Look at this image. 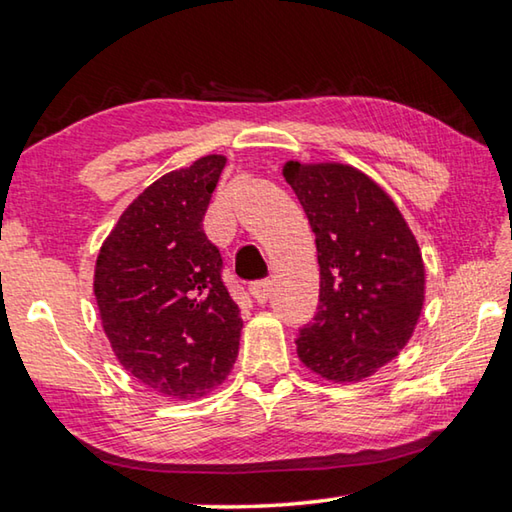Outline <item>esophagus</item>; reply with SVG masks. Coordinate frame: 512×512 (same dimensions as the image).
<instances>
[{
  "label": "esophagus",
  "instance_id": "1",
  "mask_svg": "<svg viewBox=\"0 0 512 512\" xmlns=\"http://www.w3.org/2000/svg\"><path fill=\"white\" fill-rule=\"evenodd\" d=\"M271 291H273L271 280H259L253 284V287H250V293H253V298L259 302V305H264V302L271 298Z\"/></svg>",
  "mask_w": 512,
  "mask_h": 512
}]
</instances>
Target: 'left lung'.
Here are the masks:
<instances>
[{
	"instance_id": "obj_1",
	"label": "left lung",
	"mask_w": 512,
	"mask_h": 512,
	"mask_svg": "<svg viewBox=\"0 0 512 512\" xmlns=\"http://www.w3.org/2000/svg\"><path fill=\"white\" fill-rule=\"evenodd\" d=\"M316 237L320 296L298 357L334 384H359L391 363L424 307L418 239L368 173L341 162H284Z\"/></svg>"
}]
</instances>
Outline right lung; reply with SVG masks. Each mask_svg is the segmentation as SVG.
<instances>
[{
  "mask_svg": "<svg viewBox=\"0 0 512 512\" xmlns=\"http://www.w3.org/2000/svg\"><path fill=\"white\" fill-rule=\"evenodd\" d=\"M228 158L164 173L121 212L94 266V298L128 375L171 400H198L237 361L239 307L203 216Z\"/></svg>",
  "mask_w": 512,
  "mask_h": 512,
  "instance_id": "add662e5",
  "label": "right lung"
}]
</instances>
